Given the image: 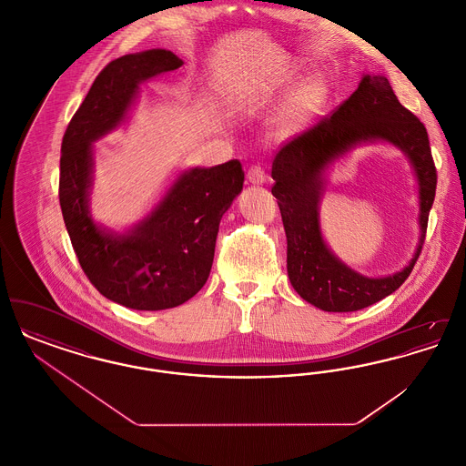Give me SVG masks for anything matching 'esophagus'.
I'll list each match as a JSON object with an SVG mask.
<instances>
[{"label": "esophagus", "instance_id": "1", "mask_svg": "<svg viewBox=\"0 0 466 466\" xmlns=\"http://www.w3.org/2000/svg\"><path fill=\"white\" fill-rule=\"evenodd\" d=\"M246 177L253 185H262V183H266V169L260 164H253V166H249Z\"/></svg>", "mask_w": 466, "mask_h": 466}]
</instances>
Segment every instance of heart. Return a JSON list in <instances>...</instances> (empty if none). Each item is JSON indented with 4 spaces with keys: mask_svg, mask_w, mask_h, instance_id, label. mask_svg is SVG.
I'll use <instances>...</instances> for the list:
<instances>
[{
    "mask_svg": "<svg viewBox=\"0 0 466 466\" xmlns=\"http://www.w3.org/2000/svg\"><path fill=\"white\" fill-rule=\"evenodd\" d=\"M323 86L318 80H308L293 90L283 103L279 111V127L289 131L300 126L312 111L316 110L323 99Z\"/></svg>",
    "mask_w": 466,
    "mask_h": 466,
    "instance_id": "heart-1",
    "label": "heart"
}]
</instances>
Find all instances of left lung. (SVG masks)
<instances>
[{"label":"left lung","mask_w":466,"mask_h":466,"mask_svg":"<svg viewBox=\"0 0 466 466\" xmlns=\"http://www.w3.org/2000/svg\"><path fill=\"white\" fill-rule=\"evenodd\" d=\"M376 138L403 149L420 181L419 251L409 267L388 279H365L339 263L320 238L317 217L324 169L358 142ZM272 177V196L278 199L289 241V281L304 300L329 312H351L391 295L409 278L426 238L437 167L424 124L400 105L386 76L365 75L358 89L330 116L283 145L274 157Z\"/></svg>","instance_id":"left-lung-1"}]
</instances>
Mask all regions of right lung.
I'll use <instances>...</instances> for the list:
<instances>
[{
  "mask_svg": "<svg viewBox=\"0 0 466 466\" xmlns=\"http://www.w3.org/2000/svg\"><path fill=\"white\" fill-rule=\"evenodd\" d=\"M181 65L164 48L111 61L69 120L61 145L59 202L76 258L101 295L129 309L177 308L204 287L223 213L243 190V166L234 158L185 171L129 234H111L90 218V143L124 120L141 82Z\"/></svg>",
  "mask_w": 466,
  "mask_h": 466,
  "instance_id": "right-lung-1",
  "label": "right lung"
}]
</instances>
